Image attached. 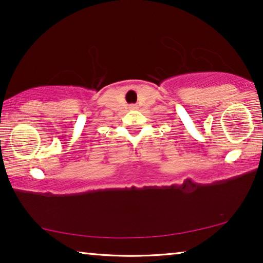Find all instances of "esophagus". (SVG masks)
Segmentation results:
<instances>
[{
	"label": "esophagus",
	"mask_w": 263,
	"mask_h": 263,
	"mask_svg": "<svg viewBox=\"0 0 263 263\" xmlns=\"http://www.w3.org/2000/svg\"><path fill=\"white\" fill-rule=\"evenodd\" d=\"M130 108H131V109H136V108H137V106H136V105H131V106H130Z\"/></svg>",
	"instance_id": "1"
}]
</instances>
